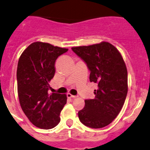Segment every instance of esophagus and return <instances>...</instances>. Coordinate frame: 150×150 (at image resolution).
I'll return each instance as SVG.
<instances>
[{"mask_svg": "<svg viewBox=\"0 0 150 150\" xmlns=\"http://www.w3.org/2000/svg\"><path fill=\"white\" fill-rule=\"evenodd\" d=\"M67 97H68V98H73V99H74V98H76L77 96H74V95L71 94L70 93H68V94H67Z\"/></svg>", "mask_w": 150, "mask_h": 150, "instance_id": "obj_1", "label": "esophagus"}]
</instances>
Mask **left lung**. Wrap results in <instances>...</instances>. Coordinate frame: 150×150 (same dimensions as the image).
<instances>
[{
    "instance_id": "1",
    "label": "left lung",
    "mask_w": 150,
    "mask_h": 150,
    "mask_svg": "<svg viewBox=\"0 0 150 150\" xmlns=\"http://www.w3.org/2000/svg\"><path fill=\"white\" fill-rule=\"evenodd\" d=\"M72 51L86 64L89 80L96 83L95 97L86 99L78 112L80 122L91 128H102L117 117L127 97V70L120 51L111 43L72 47Z\"/></svg>"
}]
</instances>
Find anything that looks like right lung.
I'll return each instance as SVG.
<instances>
[{
  "label": "right lung",
  "instance_id": "add662e5",
  "mask_svg": "<svg viewBox=\"0 0 150 150\" xmlns=\"http://www.w3.org/2000/svg\"><path fill=\"white\" fill-rule=\"evenodd\" d=\"M67 51L68 49L37 41L19 58L16 74L19 101L25 116L38 128L52 129L60 122L67 95L49 94V83L55 74L56 60Z\"/></svg>",
  "mask_w": 150,
  "mask_h": 150
}]
</instances>
